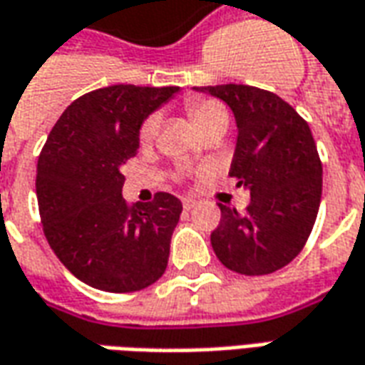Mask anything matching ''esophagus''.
<instances>
[{
  "mask_svg": "<svg viewBox=\"0 0 365 365\" xmlns=\"http://www.w3.org/2000/svg\"><path fill=\"white\" fill-rule=\"evenodd\" d=\"M183 209H193L197 205V200H193V197H183Z\"/></svg>",
  "mask_w": 365,
  "mask_h": 365,
  "instance_id": "obj_1",
  "label": "esophagus"
}]
</instances>
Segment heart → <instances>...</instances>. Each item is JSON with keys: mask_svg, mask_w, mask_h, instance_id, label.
I'll list each match as a JSON object with an SVG mask.
<instances>
[{"mask_svg": "<svg viewBox=\"0 0 365 365\" xmlns=\"http://www.w3.org/2000/svg\"><path fill=\"white\" fill-rule=\"evenodd\" d=\"M185 108L190 112V118L193 124L197 126L201 134L215 124H227V110L223 108V104H219L217 101L211 98H191L185 104ZM158 130H160V118L158 116H150L142 128H140V142L142 144H150L156 138Z\"/></svg>", "mask_w": 365, "mask_h": 365, "instance_id": "b5f03b06", "label": "heart"}]
</instances>
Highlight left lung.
<instances>
[{
  "label": "left lung",
  "mask_w": 365,
  "mask_h": 365,
  "mask_svg": "<svg viewBox=\"0 0 365 365\" xmlns=\"http://www.w3.org/2000/svg\"><path fill=\"white\" fill-rule=\"evenodd\" d=\"M233 110L237 146L229 175L251 193L243 213L219 203L211 247L227 269L257 277L287 267L307 243L322 195L312 132L280 96L257 86H195Z\"/></svg>",
  "instance_id": "left-lung-1"
}]
</instances>
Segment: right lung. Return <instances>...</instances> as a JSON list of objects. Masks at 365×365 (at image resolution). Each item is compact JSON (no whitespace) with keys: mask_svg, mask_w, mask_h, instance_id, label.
<instances>
[{"mask_svg":"<svg viewBox=\"0 0 365 365\" xmlns=\"http://www.w3.org/2000/svg\"><path fill=\"white\" fill-rule=\"evenodd\" d=\"M180 86L114 85L76 98L61 114L37 162L43 231L76 279L106 292L154 284L168 267L182 201L160 191L130 207L122 165L136 156L140 128Z\"/></svg>","mask_w":365,"mask_h":365,"instance_id":"1","label":"right lung"}]
</instances>
